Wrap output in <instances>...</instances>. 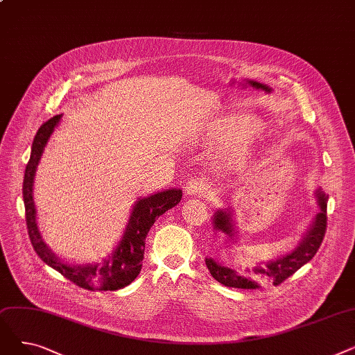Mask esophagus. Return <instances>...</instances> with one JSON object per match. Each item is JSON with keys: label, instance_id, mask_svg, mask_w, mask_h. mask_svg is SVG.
<instances>
[{"label": "esophagus", "instance_id": "esophagus-1", "mask_svg": "<svg viewBox=\"0 0 355 355\" xmlns=\"http://www.w3.org/2000/svg\"><path fill=\"white\" fill-rule=\"evenodd\" d=\"M185 193L190 196H201L207 193L206 182H204L201 178H191L185 184Z\"/></svg>", "mask_w": 355, "mask_h": 355}]
</instances>
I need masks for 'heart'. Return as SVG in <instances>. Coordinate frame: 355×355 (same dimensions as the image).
<instances>
[{
    "mask_svg": "<svg viewBox=\"0 0 355 355\" xmlns=\"http://www.w3.org/2000/svg\"><path fill=\"white\" fill-rule=\"evenodd\" d=\"M260 129V122L254 118H239L232 121L226 134L232 139H246L253 137Z\"/></svg>",
    "mask_w": 355,
    "mask_h": 355,
    "instance_id": "1",
    "label": "heart"
}]
</instances>
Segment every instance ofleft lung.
<instances>
[{"label": "left lung", "mask_w": 355, "mask_h": 355, "mask_svg": "<svg viewBox=\"0 0 355 355\" xmlns=\"http://www.w3.org/2000/svg\"><path fill=\"white\" fill-rule=\"evenodd\" d=\"M316 198H318V204L321 211L315 216V220L312 221L311 227L308 229L306 234L304 236L301 245L297 246L292 253H288L286 256L279 257L273 262H269L266 266H256L252 272L253 275L239 272L237 269H233L230 266H225L214 259L207 257L206 265L211 276L221 285L229 288H239V289H257L260 288V281H268L270 284L281 285L289 276H292L297 269H301L305 263L318 252L322 240L325 237L327 232V196L318 190L316 191ZM214 230L223 232L230 237L234 236V225L232 220L230 211L218 210L214 214L213 218Z\"/></svg>", "instance_id": "obj_1"}]
</instances>
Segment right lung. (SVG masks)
I'll return each mask as SVG.
<instances>
[{"label": "right lung", "mask_w": 355, "mask_h": 355, "mask_svg": "<svg viewBox=\"0 0 355 355\" xmlns=\"http://www.w3.org/2000/svg\"><path fill=\"white\" fill-rule=\"evenodd\" d=\"M62 115H55L43 123L33 141L30 161L26 166L24 181H23V198L26 207V223L28 237L33 245L34 252L39 254L46 265L62 273L66 279L79 288L87 291H118L125 288L139 275L142 268L145 239L153 227L155 220L173 209L181 201V190H166L149 197L141 198L137 201L135 207L130 213L126 230L121 240L119 246L107 260L98 265H86V266H70L63 263L62 260L55 257L44 245L42 240L40 232L37 229L35 223V207L33 201V182L37 165L42 158L43 149L58 126Z\"/></svg>", "instance_id": "right-lung-1"}]
</instances>
